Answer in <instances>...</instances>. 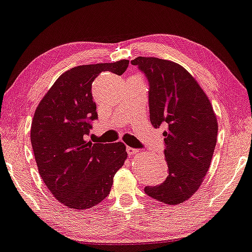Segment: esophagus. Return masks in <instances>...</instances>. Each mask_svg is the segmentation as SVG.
Listing matches in <instances>:
<instances>
[{"instance_id":"obj_1","label":"esophagus","mask_w":252,"mask_h":252,"mask_svg":"<svg viewBox=\"0 0 252 252\" xmlns=\"http://www.w3.org/2000/svg\"><path fill=\"white\" fill-rule=\"evenodd\" d=\"M127 153H128V155L129 156H131V157H134L135 155H137L139 153L138 151V149H135V148H131V147H127Z\"/></svg>"}]
</instances>
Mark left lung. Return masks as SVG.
I'll list each match as a JSON object with an SVG mask.
<instances>
[{
    "instance_id": "obj_1",
    "label": "left lung",
    "mask_w": 252,
    "mask_h": 252,
    "mask_svg": "<svg viewBox=\"0 0 252 252\" xmlns=\"http://www.w3.org/2000/svg\"><path fill=\"white\" fill-rule=\"evenodd\" d=\"M149 82L150 122L164 123V151L169 174L147 195L169 205L189 200L210 169L217 141V118L212 104L195 79L173 61L137 57L130 61Z\"/></svg>"
}]
</instances>
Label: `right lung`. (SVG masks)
<instances>
[{"instance_id": "right-lung-1", "label": "right lung", "mask_w": 252, "mask_h": 252, "mask_svg": "<svg viewBox=\"0 0 252 252\" xmlns=\"http://www.w3.org/2000/svg\"><path fill=\"white\" fill-rule=\"evenodd\" d=\"M129 60L78 65L56 80L37 106L31 141L42 181L57 200L73 210H88L111 191L114 175L127 159L123 142L87 140L96 120L92 83L103 71L117 75Z\"/></svg>"}]
</instances>
